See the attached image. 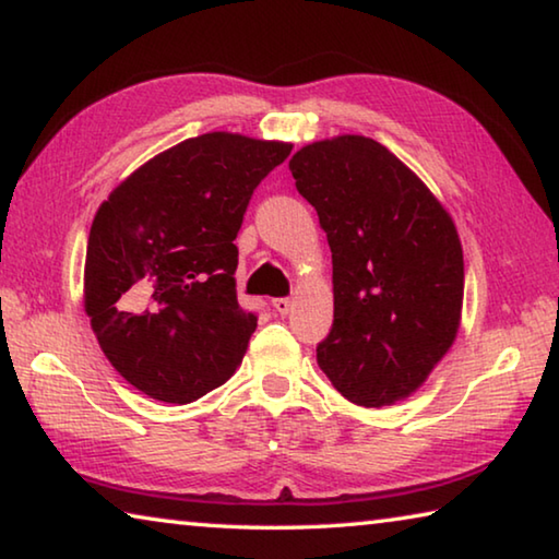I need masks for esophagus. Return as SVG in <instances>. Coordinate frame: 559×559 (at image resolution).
Returning <instances> with one entry per match:
<instances>
[{
    "instance_id": "34e87169",
    "label": "esophagus",
    "mask_w": 559,
    "mask_h": 559,
    "mask_svg": "<svg viewBox=\"0 0 559 559\" xmlns=\"http://www.w3.org/2000/svg\"><path fill=\"white\" fill-rule=\"evenodd\" d=\"M273 308H276L278 316H288L293 310V300L290 298H276V300H273Z\"/></svg>"
}]
</instances>
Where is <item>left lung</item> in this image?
Masks as SVG:
<instances>
[{"mask_svg":"<svg viewBox=\"0 0 559 559\" xmlns=\"http://www.w3.org/2000/svg\"><path fill=\"white\" fill-rule=\"evenodd\" d=\"M333 251L335 313L318 365L359 406L427 382L459 333L463 251L449 212L384 145L340 135L288 163Z\"/></svg>","mask_w":559,"mask_h":559,"instance_id":"left-lung-1","label":"left lung"}]
</instances>
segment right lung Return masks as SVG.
<instances>
[{
  "label": "right lung",
  "mask_w": 559,
  "mask_h": 559,
  "mask_svg": "<svg viewBox=\"0 0 559 559\" xmlns=\"http://www.w3.org/2000/svg\"><path fill=\"white\" fill-rule=\"evenodd\" d=\"M288 143L206 132L165 150L112 189L91 226L83 306L120 377L187 404L241 365L257 313L236 300L253 189Z\"/></svg>",
  "instance_id": "right-lung-1"
}]
</instances>
